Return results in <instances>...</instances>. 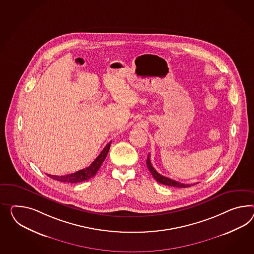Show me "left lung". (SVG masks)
Returning a JSON list of instances; mask_svg holds the SVG:
<instances>
[{
  "mask_svg": "<svg viewBox=\"0 0 254 254\" xmlns=\"http://www.w3.org/2000/svg\"><path fill=\"white\" fill-rule=\"evenodd\" d=\"M146 165H147V168L149 169L150 172L152 176L156 179V181L161 184L164 185H168V186H171V187H178V188H186V187H190L194 184H184V183H181V182H176L174 180H171L169 178L167 177H164V176L160 175L156 169H154V167L152 166L151 164V160H150V156L148 155L147 156V159H146Z\"/></svg>",
  "mask_w": 254,
  "mask_h": 254,
  "instance_id": "8db88e82",
  "label": "left lung"
}]
</instances>
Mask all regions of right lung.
<instances>
[{"label": "right lung", "mask_w": 254, "mask_h": 254, "mask_svg": "<svg viewBox=\"0 0 254 254\" xmlns=\"http://www.w3.org/2000/svg\"><path fill=\"white\" fill-rule=\"evenodd\" d=\"M111 142L108 143L104 147V149L102 150V152L98 155V157L90 164L89 167L85 168L84 169L78 170L72 174H68L64 176H54L47 174L50 178H52L55 181L62 182H70V183H77V182H85L90 180L92 177L97 174L98 169L101 167L102 163L104 162L105 158L108 155V152L111 147Z\"/></svg>", "instance_id": "1"}]
</instances>
